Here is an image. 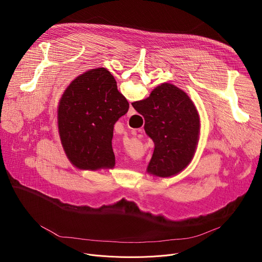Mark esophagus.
Returning <instances> with one entry per match:
<instances>
[{
  "label": "esophagus",
  "mask_w": 262,
  "mask_h": 262,
  "mask_svg": "<svg viewBox=\"0 0 262 262\" xmlns=\"http://www.w3.org/2000/svg\"><path fill=\"white\" fill-rule=\"evenodd\" d=\"M135 113H136L135 108H134L132 105H129V108H128V112H127V117H130V116L134 115Z\"/></svg>",
  "instance_id": "esophagus-1"
}]
</instances>
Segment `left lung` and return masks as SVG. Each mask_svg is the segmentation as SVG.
<instances>
[{
    "instance_id": "left-lung-1",
    "label": "left lung",
    "mask_w": 262,
    "mask_h": 262,
    "mask_svg": "<svg viewBox=\"0 0 262 262\" xmlns=\"http://www.w3.org/2000/svg\"><path fill=\"white\" fill-rule=\"evenodd\" d=\"M129 104L105 68L81 74L67 87L58 106V128L70 163L81 170L115 166L114 124Z\"/></svg>"
}]
</instances>
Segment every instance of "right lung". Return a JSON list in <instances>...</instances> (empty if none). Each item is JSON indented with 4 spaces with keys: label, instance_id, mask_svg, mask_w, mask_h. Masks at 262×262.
<instances>
[{
    "label": "right lung",
    "instance_id": "1",
    "mask_svg": "<svg viewBox=\"0 0 262 262\" xmlns=\"http://www.w3.org/2000/svg\"><path fill=\"white\" fill-rule=\"evenodd\" d=\"M132 104L144 117V129L155 142L147 172L170 177L188 167L200 133L198 112L188 94L175 85L164 83L148 98Z\"/></svg>",
    "mask_w": 262,
    "mask_h": 262
}]
</instances>
